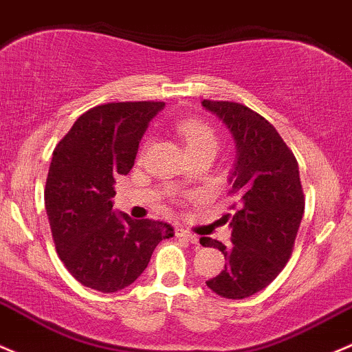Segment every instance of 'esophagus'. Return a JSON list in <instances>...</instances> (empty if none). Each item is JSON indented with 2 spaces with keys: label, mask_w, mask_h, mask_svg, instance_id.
<instances>
[{
  "label": "esophagus",
  "mask_w": 352,
  "mask_h": 352,
  "mask_svg": "<svg viewBox=\"0 0 352 352\" xmlns=\"http://www.w3.org/2000/svg\"><path fill=\"white\" fill-rule=\"evenodd\" d=\"M175 234L179 236V238H184V239H187V241H190V243H194V244H197L199 243V238L195 234H192V232H188V231H186V229H175Z\"/></svg>",
  "instance_id": "esophagus-1"
}]
</instances>
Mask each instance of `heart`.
Returning a JSON list of instances; mask_svg holds the SVG:
<instances>
[{
    "instance_id": "1",
    "label": "heart",
    "mask_w": 352,
    "mask_h": 352,
    "mask_svg": "<svg viewBox=\"0 0 352 352\" xmlns=\"http://www.w3.org/2000/svg\"><path fill=\"white\" fill-rule=\"evenodd\" d=\"M177 133L186 143L188 153L204 150L216 153L217 146H219V138H217L216 131L201 120H194V118L182 120L177 124Z\"/></svg>"
}]
</instances>
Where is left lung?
I'll use <instances>...</instances> for the list:
<instances>
[{"label":"left lung","mask_w":352,"mask_h":352,"mask_svg":"<svg viewBox=\"0 0 352 352\" xmlns=\"http://www.w3.org/2000/svg\"><path fill=\"white\" fill-rule=\"evenodd\" d=\"M202 106L219 116L238 146V162L229 195L234 214H226L231 226V246L201 238V244L223 251L228 263L206 285L224 298H246L263 290L292 256L305 197L295 155L275 126L253 109L229 101Z\"/></svg>","instance_id":"1"}]
</instances>
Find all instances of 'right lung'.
<instances>
[{"mask_svg": "<svg viewBox=\"0 0 352 352\" xmlns=\"http://www.w3.org/2000/svg\"><path fill=\"white\" fill-rule=\"evenodd\" d=\"M160 101L108 102L91 108L57 143L45 184L55 250L70 275L102 294L123 290L148 266L170 224L113 210L114 177L135 165L140 140Z\"/></svg>", "mask_w": 352, "mask_h": 352, "instance_id": "right-lung-1", "label": "right lung"}]
</instances>
